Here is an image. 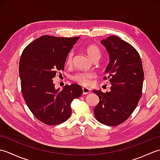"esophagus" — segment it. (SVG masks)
<instances>
[{
	"instance_id": "obj_1",
	"label": "esophagus",
	"mask_w": 160,
	"mask_h": 160,
	"mask_svg": "<svg viewBox=\"0 0 160 160\" xmlns=\"http://www.w3.org/2000/svg\"><path fill=\"white\" fill-rule=\"evenodd\" d=\"M91 92V91L89 89L86 87H82V93L84 95H87L88 93H89Z\"/></svg>"
}]
</instances>
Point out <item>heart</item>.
I'll list each match as a JSON object with an SVG mask.
<instances>
[{"label": "heart", "mask_w": 160, "mask_h": 160, "mask_svg": "<svg viewBox=\"0 0 160 160\" xmlns=\"http://www.w3.org/2000/svg\"><path fill=\"white\" fill-rule=\"evenodd\" d=\"M86 52L91 60H93L96 57H100V49L96 45H89L87 46L86 48ZM73 56V52H70L68 55L67 60L68 64H71L72 62ZM95 76L96 75L94 73L86 71V72H80L76 73L73 78L76 82L82 84L83 86H89L91 82V80L95 77Z\"/></svg>", "instance_id": "heart-1"}]
</instances>
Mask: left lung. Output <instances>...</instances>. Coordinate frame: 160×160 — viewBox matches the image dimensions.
<instances>
[{"instance_id": "8db88e82", "label": "left lung", "mask_w": 160, "mask_h": 160, "mask_svg": "<svg viewBox=\"0 0 160 160\" xmlns=\"http://www.w3.org/2000/svg\"><path fill=\"white\" fill-rule=\"evenodd\" d=\"M109 56L105 70L111 83V91L93 92L100 102L94 108V115L100 123L117 126L127 120L136 108L142 96L144 71L140 54L130 44L116 36L100 41Z\"/></svg>"}]
</instances>
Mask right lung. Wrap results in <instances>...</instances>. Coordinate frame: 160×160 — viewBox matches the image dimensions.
Here are the masks:
<instances>
[{
  "label": "right lung",
  "mask_w": 160,
  "mask_h": 160,
  "mask_svg": "<svg viewBox=\"0 0 160 160\" xmlns=\"http://www.w3.org/2000/svg\"><path fill=\"white\" fill-rule=\"evenodd\" d=\"M80 37L42 36L23 50L19 62L22 94L29 110L38 120L57 125L71 114V104L82 94L79 84L56 89L53 78L63 70L66 59Z\"/></svg>",
  "instance_id": "add662e5"
}]
</instances>
